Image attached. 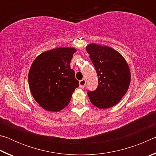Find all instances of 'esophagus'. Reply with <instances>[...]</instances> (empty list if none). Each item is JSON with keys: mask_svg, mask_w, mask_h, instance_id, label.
I'll return each instance as SVG.
<instances>
[{"mask_svg": "<svg viewBox=\"0 0 156 156\" xmlns=\"http://www.w3.org/2000/svg\"><path fill=\"white\" fill-rule=\"evenodd\" d=\"M86 84V80L85 79H83V80H81L79 81V87L80 89H84V86H85Z\"/></svg>", "mask_w": 156, "mask_h": 156, "instance_id": "obj_1", "label": "esophagus"}]
</instances>
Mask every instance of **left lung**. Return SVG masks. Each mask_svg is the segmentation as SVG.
<instances>
[{"instance_id":"8db88e82","label":"left lung","mask_w":156,"mask_h":156,"mask_svg":"<svg viewBox=\"0 0 156 156\" xmlns=\"http://www.w3.org/2000/svg\"><path fill=\"white\" fill-rule=\"evenodd\" d=\"M96 69L98 85L96 90L88 91L94 106L107 109L117 105L127 91L131 73L127 62L116 50L95 43L86 47Z\"/></svg>"}]
</instances>
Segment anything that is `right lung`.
Masks as SVG:
<instances>
[{"label": "right lung", "instance_id": "obj_1", "mask_svg": "<svg viewBox=\"0 0 156 156\" xmlns=\"http://www.w3.org/2000/svg\"><path fill=\"white\" fill-rule=\"evenodd\" d=\"M76 49L60 47L36 57L28 74L29 86L34 100L49 112H59L69 103L79 83L70 62Z\"/></svg>", "mask_w": 156, "mask_h": 156}]
</instances>
